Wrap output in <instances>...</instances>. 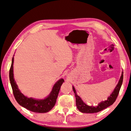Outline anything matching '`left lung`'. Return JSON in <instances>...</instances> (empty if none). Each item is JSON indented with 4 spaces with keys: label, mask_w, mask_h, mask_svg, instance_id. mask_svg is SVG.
<instances>
[{
    "label": "left lung",
    "mask_w": 131,
    "mask_h": 131,
    "mask_svg": "<svg viewBox=\"0 0 131 131\" xmlns=\"http://www.w3.org/2000/svg\"><path fill=\"white\" fill-rule=\"evenodd\" d=\"M123 72L122 73V75H121L119 81L118 83L117 86L114 89V91L110 95V96L108 98L107 100L102 101L100 103L98 104L97 106H88L86 104H85L83 101L81 100L80 97L78 95L77 93L75 90L74 87H73V90L74 91L75 93V102H76V106L77 109L81 112L82 113H97L98 112L102 111L104 109H106V108L110 107L111 105H112L114 102L116 101V99L118 97V95L120 91V89L122 85V82H123Z\"/></svg>",
    "instance_id": "obj_1"
}]
</instances>
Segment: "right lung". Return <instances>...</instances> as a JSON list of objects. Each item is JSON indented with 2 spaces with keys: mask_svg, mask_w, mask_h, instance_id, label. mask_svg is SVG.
Segmentation results:
<instances>
[{
  "mask_svg": "<svg viewBox=\"0 0 131 131\" xmlns=\"http://www.w3.org/2000/svg\"><path fill=\"white\" fill-rule=\"evenodd\" d=\"M14 58L9 70V79L15 99L20 106L33 112L46 113L50 111L55 106L60 87L64 82L63 79H60L54 85L50 94L44 100H34L32 98L25 97L20 92L14 81L13 76Z\"/></svg>",
  "mask_w": 131,
  "mask_h": 131,
  "instance_id": "1",
  "label": "right lung"
}]
</instances>
